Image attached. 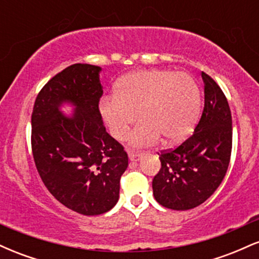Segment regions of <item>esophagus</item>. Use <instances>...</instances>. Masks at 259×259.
Instances as JSON below:
<instances>
[{
	"label": "esophagus",
	"mask_w": 259,
	"mask_h": 259,
	"mask_svg": "<svg viewBox=\"0 0 259 259\" xmlns=\"http://www.w3.org/2000/svg\"><path fill=\"white\" fill-rule=\"evenodd\" d=\"M127 156H129L130 160H134V162H136V160H139L140 158H141L142 153L141 152H136V151H129V152H127Z\"/></svg>",
	"instance_id": "esophagus-1"
}]
</instances>
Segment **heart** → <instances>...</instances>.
Masks as SVG:
<instances>
[{
  "instance_id": "obj_1",
  "label": "heart",
  "mask_w": 259,
  "mask_h": 259,
  "mask_svg": "<svg viewBox=\"0 0 259 259\" xmlns=\"http://www.w3.org/2000/svg\"><path fill=\"white\" fill-rule=\"evenodd\" d=\"M100 111L109 133L123 140L130 133L132 146H150L159 136L164 144H178L190 135L201 111V91L190 74L171 70H138L124 76L114 96L105 97Z\"/></svg>"
}]
</instances>
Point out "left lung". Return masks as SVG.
I'll return each mask as SVG.
<instances>
[{
  "label": "left lung",
  "instance_id": "1",
  "mask_svg": "<svg viewBox=\"0 0 259 259\" xmlns=\"http://www.w3.org/2000/svg\"><path fill=\"white\" fill-rule=\"evenodd\" d=\"M204 107L195 132L173 150L159 154V171L153 178L156 201L174 210L200 206L221 185L233 147V121L228 100L219 85L202 72Z\"/></svg>",
  "mask_w": 259,
  "mask_h": 259
}]
</instances>
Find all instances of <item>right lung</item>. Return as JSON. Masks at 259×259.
Segmentation results:
<instances>
[{
    "label": "right lung",
    "instance_id": "right-lung-1",
    "mask_svg": "<svg viewBox=\"0 0 259 259\" xmlns=\"http://www.w3.org/2000/svg\"><path fill=\"white\" fill-rule=\"evenodd\" d=\"M97 65H69L38 92L31 114V150L41 180L74 212L99 215L119 198L127 153L106 132L99 103L103 89ZM64 102L76 112L59 111Z\"/></svg>",
    "mask_w": 259,
    "mask_h": 259
}]
</instances>
